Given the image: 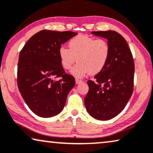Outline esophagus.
I'll return each instance as SVG.
<instances>
[{
	"label": "esophagus",
	"instance_id": "esophagus-1",
	"mask_svg": "<svg viewBox=\"0 0 153 153\" xmlns=\"http://www.w3.org/2000/svg\"><path fill=\"white\" fill-rule=\"evenodd\" d=\"M82 82V81L80 80V79H76V85H78V84H80Z\"/></svg>",
	"mask_w": 153,
	"mask_h": 153
}]
</instances>
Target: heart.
<instances>
[{
	"label": "heart",
	"instance_id": "b5f03b06",
	"mask_svg": "<svg viewBox=\"0 0 153 153\" xmlns=\"http://www.w3.org/2000/svg\"><path fill=\"white\" fill-rule=\"evenodd\" d=\"M68 48L61 46L58 51L60 64L65 70H69L74 64L78 62L71 70V74L82 78L91 73H100L108 62L110 46L105 39L79 34L68 42Z\"/></svg>",
	"mask_w": 153,
	"mask_h": 153
}]
</instances>
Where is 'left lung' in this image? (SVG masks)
<instances>
[{"label": "left lung", "mask_w": 153, "mask_h": 153, "mask_svg": "<svg viewBox=\"0 0 153 153\" xmlns=\"http://www.w3.org/2000/svg\"><path fill=\"white\" fill-rule=\"evenodd\" d=\"M106 39L110 55L105 68L88 81L85 105L90 116L100 120L113 119L121 112L133 92L134 63L126 39L113 30L91 32Z\"/></svg>", "instance_id": "1"}]
</instances>
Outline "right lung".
<instances>
[{"label":"right lung","mask_w":153,"mask_h":153,"mask_svg":"<svg viewBox=\"0 0 153 153\" xmlns=\"http://www.w3.org/2000/svg\"><path fill=\"white\" fill-rule=\"evenodd\" d=\"M71 31H39L27 41L19 54L17 84L29 108L36 115L49 118L61 112L76 84L65 74L58 51L77 35ZM59 77L57 81L56 78Z\"/></svg>","instance_id":"right-lung-1"}]
</instances>
